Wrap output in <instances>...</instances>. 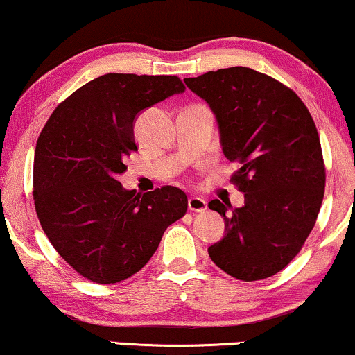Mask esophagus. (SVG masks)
Returning <instances> with one entry per match:
<instances>
[{"mask_svg":"<svg viewBox=\"0 0 355 355\" xmlns=\"http://www.w3.org/2000/svg\"><path fill=\"white\" fill-rule=\"evenodd\" d=\"M188 209L196 214H202V211L207 210V202L200 198H189L188 199Z\"/></svg>","mask_w":355,"mask_h":355,"instance_id":"obj_1","label":"esophagus"}]
</instances>
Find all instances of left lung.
I'll use <instances>...</instances> for the list:
<instances>
[{
  "mask_svg": "<svg viewBox=\"0 0 355 355\" xmlns=\"http://www.w3.org/2000/svg\"><path fill=\"white\" fill-rule=\"evenodd\" d=\"M184 84L215 113L225 156L241 166L231 182L245 194L231 215V204L209 202L226 231L209 247L211 261L245 282L271 277L298 255L324 199L313 116L292 89L252 68H221Z\"/></svg>",
  "mask_w": 355,
  "mask_h": 355,
  "instance_id": "obj_1",
  "label": "left lung"
}]
</instances>
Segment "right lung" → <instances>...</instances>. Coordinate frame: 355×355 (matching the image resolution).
Masks as SVG:
<instances>
[{
  "label": "right lung",
  "mask_w": 355,
  "mask_h": 355,
  "mask_svg": "<svg viewBox=\"0 0 355 355\" xmlns=\"http://www.w3.org/2000/svg\"><path fill=\"white\" fill-rule=\"evenodd\" d=\"M184 92L177 76L108 73L54 110L36 141L33 199L47 239L76 272L116 284L150 261L164 231L187 214L175 187L140 194L118 175L137 151L140 111Z\"/></svg>",
  "instance_id": "1"
}]
</instances>
